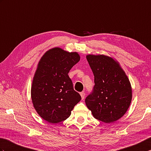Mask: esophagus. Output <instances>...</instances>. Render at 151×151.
Here are the masks:
<instances>
[{
	"label": "esophagus",
	"instance_id": "obj_1",
	"mask_svg": "<svg viewBox=\"0 0 151 151\" xmlns=\"http://www.w3.org/2000/svg\"><path fill=\"white\" fill-rule=\"evenodd\" d=\"M80 95H81L82 99L83 100L84 99V97H85V95H86V93H84V92H81V93H80Z\"/></svg>",
	"mask_w": 151,
	"mask_h": 151
}]
</instances>
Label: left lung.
<instances>
[{
	"instance_id": "8db88e82",
	"label": "left lung",
	"mask_w": 151,
	"mask_h": 151,
	"mask_svg": "<svg viewBox=\"0 0 151 151\" xmlns=\"http://www.w3.org/2000/svg\"><path fill=\"white\" fill-rule=\"evenodd\" d=\"M94 76L86 104L97 120L109 124L123 116L132 100L131 83L118 62L102 55H87Z\"/></svg>"
}]
</instances>
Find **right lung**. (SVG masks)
<instances>
[{
	"mask_svg": "<svg viewBox=\"0 0 151 151\" xmlns=\"http://www.w3.org/2000/svg\"><path fill=\"white\" fill-rule=\"evenodd\" d=\"M76 52L55 47L47 51L38 63L31 94L33 106L44 120L57 124L66 120L81 100L68 76L80 60Z\"/></svg>",
	"mask_w": 151,
	"mask_h": 151,
	"instance_id": "obj_1",
	"label": "right lung"
}]
</instances>
